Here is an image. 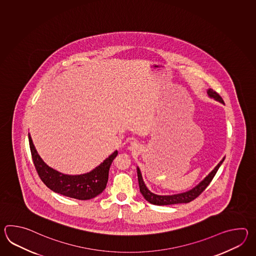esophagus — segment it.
Listing matches in <instances>:
<instances>
[{"label": "esophagus", "instance_id": "1", "mask_svg": "<svg viewBox=\"0 0 256 256\" xmlns=\"http://www.w3.org/2000/svg\"><path fill=\"white\" fill-rule=\"evenodd\" d=\"M130 148L134 149V150H137L139 148V144L137 142H130Z\"/></svg>", "mask_w": 256, "mask_h": 256}]
</instances>
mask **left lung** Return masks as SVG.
<instances>
[{"instance_id":"1","label":"left lung","mask_w":256,"mask_h":256,"mask_svg":"<svg viewBox=\"0 0 256 256\" xmlns=\"http://www.w3.org/2000/svg\"><path fill=\"white\" fill-rule=\"evenodd\" d=\"M208 94L210 97L215 98L218 102L224 104L222 98L220 96L218 93L214 92L212 88H210L208 90ZM225 158H223L222 160L218 164L217 166L213 169L212 171L208 174L207 176L202 180V182L198 185L195 186L194 188H192L191 190L186 191L185 193H181V194H176V195H172V196H159L156 195L152 192L147 190L146 186L144 183V180L142 178L141 171L139 168H137V176H138V183H139V188H140V192L144 198L146 200L147 202H150L151 204L154 205H159V206H164V205H172V204H178V203H188V202L194 200L196 198L200 196L203 191L205 190V188L208 186L210 185V183L213 180L214 176L217 173L218 169L220 168V164H222Z\"/></svg>"}]
</instances>
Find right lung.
Segmentation results:
<instances>
[{"instance_id":"obj_1","label":"right lung","mask_w":256,"mask_h":256,"mask_svg":"<svg viewBox=\"0 0 256 256\" xmlns=\"http://www.w3.org/2000/svg\"><path fill=\"white\" fill-rule=\"evenodd\" d=\"M28 139L36 170L40 180L51 190L63 196L80 200H87L98 196L105 190L109 178L110 166L118 154L117 151L112 152L109 158L104 160V163L90 173L70 176L60 173L44 163L34 146L30 134H28Z\"/></svg>"}]
</instances>
